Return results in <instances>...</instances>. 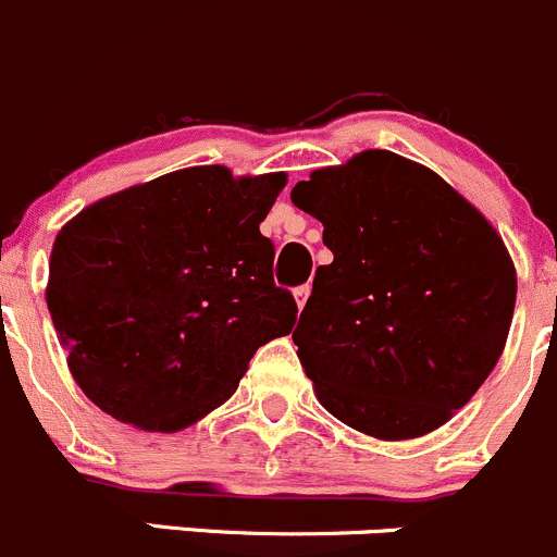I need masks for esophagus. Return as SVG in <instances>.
Returning a JSON list of instances; mask_svg holds the SVG:
<instances>
[{
	"label": "esophagus",
	"instance_id": "1",
	"mask_svg": "<svg viewBox=\"0 0 557 557\" xmlns=\"http://www.w3.org/2000/svg\"><path fill=\"white\" fill-rule=\"evenodd\" d=\"M308 295H311V286H308V284L297 286V289H295V300H297V308H302V306H306Z\"/></svg>",
	"mask_w": 557,
	"mask_h": 557
}]
</instances>
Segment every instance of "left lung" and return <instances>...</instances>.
Here are the masks:
<instances>
[{
    "label": "left lung",
    "instance_id": "1",
    "mask_svg": "<svg viewBox=\"0 0 557 557\" xmlns=\"http://www.w3.org/2000/svg\"><path fill=\"white\" fill-rule=\"evenodd\" d=\"M292 203L335 255L292 332L319 403L377 440L443 426L507 343L518 278L504 240L443 176L388 150L313 171Z\"/></svg>",
    "mask_w": 557,
    "mask_h": 557
}]
</instances>
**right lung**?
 I'll use <instances>...</instances> for the list:
<instances>
[{
  "mask_svg": "<svg viewBox=\"0 0 557 557\" xmlns=\"http://www.w3.org/2000/svg\"><path fill=\"white\" fill-rule=\"evenodd\" d=\"M286 174L195 165L109 195L55 236L48 308L85 397L112 418L180 432L236 392L260 346L289 335L260 222Z\"/></svg>",
  "mask_w": 557,
  "mask_h": 557,
  "instance_id": "right-lung-1",
  "label": "right lung"
}]
</instances>
